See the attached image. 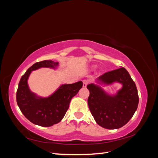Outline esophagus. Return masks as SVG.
<instances>
[{
    "label": "esophagus",
    "mask_w": 158,
    "mask_h": 158,
    "mask_svg": "<svg viewBox=\"0 0 158 158\" xmlns=\"http://www.w3.org/2000/svg\"><path fill=\"white\" fill-rule=\"evenodd\" d=\"M88 83H89V81H88V80H87V79L83 80V87H86Z\"/></svg>",
    "instance_id": "obj_1"
}]
</instances>
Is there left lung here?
<instances>
[{
  "mask_svg": "<svg viewBox=\"0 0 158 158\" xmlns=\"http://www.w3.org/2000/svg\"><path fill=\"white\" fill-rule=\"evenodd\" d=\"M110 85L118 82L123 85L114 96L106 93L94 83L87 85L89 110L98 124L107 129H117L129 122L137 110L139 96L133 80L124 67L105 73L98 79Z\"/></svg>",
  "mask_w": 158,
  "mask_h": 158,
  "instance_id": "1",
  "label": "left lung"
}]
</instances>
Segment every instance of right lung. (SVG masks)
I'll use <instances>...</instances> for the list:
<instances>
[{
	"label": "right lung",
	"instance_id": "obj_1",
	"mask_svg": "<svg viewBox=\"0 0 158 158\" xmlns=\"http://www.w3.org/2000/svg\"><path fill=\"white\" fill-rule=\"evenodd\" d=\"M58 62L43 60L29 67L21 77L18 85L16 99L21 112L30 122L41 127H51L63 118L71 99L83 86L82 81L62 85L48 98H40L29 89L27 79L31 71L42 67L55 69Z\"/></svg>",
	"mask_w": 158,
	"mask_h": 158
}]
</instances>
